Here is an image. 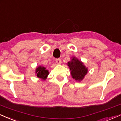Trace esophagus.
Instances as JSON below:
<instances>
[{"label":"esophagus","mask_w":121,"mask_h":121,"mask_svg":"<svg viewBox=\"0 0 121 121\" xmlns=\"http://www.w3.org/2000/svg\"><path fill=\"white\" fill-rule=\"evenodd\" d=\"M55 61H56V63L57 64H61V63H62V61H61L60 59H59V58L56 59V60H55Z\"/></svg>","instance_id":"esophagus-1"}]
</instances>
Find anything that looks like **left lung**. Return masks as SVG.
Here are the masks:
<instances>
[{"label": "left lung", "instance_id": "obj_1", "mask_svg": "<svg viewBox=\"0 0 121 121\" xmlns=\"http://www.w3.org/2000/svg\"><path fill=\"white\" fill-rule=\"evenodd\" d=\"M67 66L70 70L72 78L76 82H80L83 80L88 72V67H86L83 62L75 56H72L71 60L67 63Z\"/></svg>", "mask_w": 121, "mask_h": 121}]
</instances>
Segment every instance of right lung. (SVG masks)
<instances>
[{
    "label": "right lung",
    "mask_w": 121,
    "mask_h": 121,
    "mask_svg": "<svg viewBox=\"0 0 121 121\" xmlns=\"http://www.w3.org/2000/svg\"><path fill=\"white\" fill-rule=\"evenodd\" d=\"M35 75L38 78H39L42 80H45L49 74L48 69L45 67L39 66L36 67L35 71Z\"/></svg>",
    "instance_id": "right-lung-1"
}]
</instances>
